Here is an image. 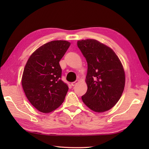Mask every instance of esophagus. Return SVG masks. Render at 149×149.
Here are the masks:
<instances>
[{"mask_svg": "<svg viewBox=\"0 0 149 149\" xmlns=\"http://www.w3.org/2000/svg\"><path fill=\"white\" fill-rule=\"evenodd\" d=\"M79 80H76V81H74V82H72V83H71L72 86H75V85H76V84L79 83Z\"/></svg>", "mask_w": 149, "mask_h": 149, "instance_id": "1", "label": "esophagus"}]
</instances>
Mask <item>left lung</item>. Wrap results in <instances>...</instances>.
<instances>
[{
	"mask_svg": "<svg viewBox=\"0 0 149 149\" xmlns=\"http://www.w3.org/2000/svg\"><path fill=\"white\" fill-rule=\"evenodd\" d=\"M77 46L88 63V90L82 100L94 111H106L117 103L124 90L122 63L111 49L96 40H79Z\"/></svg>",
	"mask_w": 149,
	"mask_h": 149,
	"instance_id": "obj_1",
	"label": "left lung"
}]
</instances>
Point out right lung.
<instances>
[{
  "label": "right lung",
  "instance_id": "add662e5",
  "mask_svg": "<svg viewBox=\"0 0 149 149\" xmlns=\"http://www.w3.org/2000/svg\"><path fill=\"white\" fill-rule=\"evenodd\" d=\"M70 45L64 40L44 44L31 54L25 66L22 87L27 99L40 112L52 111L65 99L68 87L61 79L59 62Z\"/></svg>",
  "mask_w": 149,
  "mask_h": 149
}]
</instances>
